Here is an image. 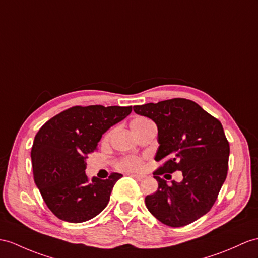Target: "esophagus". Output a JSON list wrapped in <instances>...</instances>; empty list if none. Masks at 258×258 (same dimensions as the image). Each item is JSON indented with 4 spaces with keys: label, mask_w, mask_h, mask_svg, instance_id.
Segmentation results:
<instances>
[{
    "label": "esophagus",
    "mask_w": 258,
    "mask_h": 258,
    "mask_svg": "<svg viewBox=\"0 0 258 258\" xmlns=\"http://www.w3.org/2000/svg\"><path fill=\"white\" fill-rule=\"evenodd\" d=\"M131 176H133L135 179H137V180H142L143 178H144V176L143 175H138V174H131Z\"/></svg>",
    "instance_id": "1"
}]
</instances>
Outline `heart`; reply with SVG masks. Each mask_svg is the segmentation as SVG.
<instances>
[{"label": "heart", "mask_w": 258, "mask_h": 258, "mask_svg": "<svg viewBox=\"0 0 258 258\" xmlns=\"http://www.w3.org/2000/svg\"><path fill=\"white\" fill-rule=\"evenodd\" d=\"M146 121H149V119L144 117H137L133 121H131V128L137 127V125H139ZM109 135H110L109 133L106 134L104 137V140H107L109 138ZM141 166H142V159L136 155L123 156V158H121L116 163V167L119 169V171H124V172L138 171V169L141 168Z\"/></svg>", "instance_id": "heart-1"}]
</instances>
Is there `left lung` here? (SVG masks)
<instances>
[{
  "label": "left lung",
  "instance_id": "1",
  "mask_svg": "<svg viewBox=\"0 0 258 258\" xmlns=\"http://www.w3.org/2000/svg\"><path fill=\"white\" fill-rule=\"evenodd\" d=\"M134 110L158 125L155 161L164 160L153 173L159 188L146 197L148 210L168 227L192 223L212 208L227 178L230 146L221 122L186 98L137 105ZM176 170L183 173L180 183L167 185L160 178Z\"/></svg>",
  "mask_w": 258,
  "mask_h": 258
}]
</instances>
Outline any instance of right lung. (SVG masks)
<instances>
[{
  "instance_id": "obj_1",
  "label": "right lung",
  "mask_w": 258,
  "mask_h": 258,
  "mask_svg": "<svg viewBox=\"0 0 258 258\" xmlns=\"http://www.w3.org/2000/svg\"><path fill=\"white\" fill-rule=\"evenodd\" d=\"M131 110V106H73L49 119L37 133L30 152L34 180L55 217L81 223L107 206L122 175L111 173L107 179L90 181L85 160L97 150L103 134Z\"/></svg>"
}]
</instances>
